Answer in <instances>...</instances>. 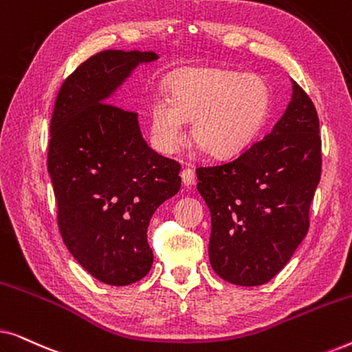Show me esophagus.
I'll list each match as a JSON object with an SVG mask.
<instances>
[{
    "label": "esophagus",
    "instance_id": "esophagus-1",
    "mask_svg": "<svg viewBox=\"0 0 352 352\" xmlns=\"http://www.w3.org/2000/svg\"><path fill=\"white\" fill-rule=\"evenodd\" d=\"M181 179H182V182H184V186L195 184V173H194V170H190V168H184V170L181 171Z\"/></svg>",
    "mask_w": 352,
    "mask_h": 352
}]
</instances>
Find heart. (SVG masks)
<instances>
[{
  "mask_svg": "<svg viewBox=\"0 0 352 352\" xmlns=\"http://www.w3.org/2000/svg\"><path fill=\"white\" fill-rule=\"evenodd\" d=\"M271 110V91L256 75L224 69H187L173 80L170 99L155 96L148 118L153 144L163 153L192 138L214 158H232L252 146Z\"/></svg>",
  "mask_w": 352,
  "mask_h": 352,
  "instance_id": "obj_1",
  "label": "heart"
}]
</instances>
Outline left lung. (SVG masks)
<instances>
[{
    "label": "left lung",
    "mask_w": 352,
    "mask_h": 352,
    "mask_svg": "<svg viewBox=\"0 0 352 352\" xmlns=\"http://www.w3.org/2000/svg\"><path fill=\"white\" fill-rule=\"evenodd\" d=\"M322 170L319 117L293 81L285 113L237 158L197 168L211 214L208 256L226 282L263 285L285 267L309 229Z\"/></svg>",
    "instance_id": "left-lung-1"
}]
</instances>
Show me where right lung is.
<instances>
[{"label":"right lung","instance_id":"1","mask_svg":"<svg viewBox=\"0 0 352 352\" xmlns=\"http://www.w3.org/2000/svg\"><path fill=\"white\" fill-rule=\"evenodd\" d=\"M155 52L109 50L76 67L57 93L47 173L65 247L98 280L123 287L151 271L147 228L181 187L179 163L144 141L138 113L110 98Z\"/></svg>","mask_w":352,"mask_h":352}]
</instances>
